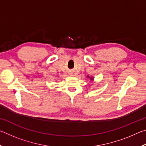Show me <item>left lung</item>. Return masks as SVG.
<instances>
[{"label":"left lung","instance_id":"1","mask_svg":"<svg viewBox=\"0 0 146 146\" xmlns=\"http://www.w3.org/2000/svg\"><path fill=\"white\" fill-rule=\"evenodd\" d=\"M87 77H88V78H90L91 80H94V78H93V77H92V76H87Z\"/></svg>","mask_w":146,"mask_h":146}]
</instances>
